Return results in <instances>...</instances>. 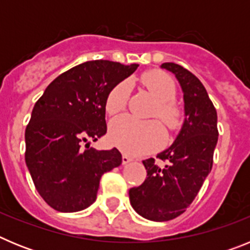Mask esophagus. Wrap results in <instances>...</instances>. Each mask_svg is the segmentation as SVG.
I'll return each instance as SVG.
<instances>
[{
	"instance_id": "1",
	"label": "esophagus",
	"mask_w": 250,
	"mask_h": 250,
	"mask_svg": "<svg viewBox=\"0 0 250 250\" xmlns=\"http://www.w3.org/2000/svg\"><path fill=\"white\" fill-rule=\"evenodd\" d=\"M131 160H132V159L130 158V156H127V155H125V154H124V155H123V164L124 165L127 164V163H130Z\"/></svg>"
}]
</instances>
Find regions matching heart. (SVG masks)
Instances as JSON below:
<instances>
[{"label":"heart","mask_w":250,"mask_h":250,"mask_svg":"<svg viewBox=\"0 0 250 250\" xmlns=\"http://www.w3.org/2000/svg\"><path fill=\"white\" fill-rule=\"evenodd\" d=\"M141 81L156 103L154 116H158L169 130H178L183 124L182 109L174 103L176 86L173 77L163 71H147ZM131 90L129 80L121 81L109 92L105 101L106 112L116 115L127 105ZM109 139L112 144L130 155H141L156 150L164 144L165 130L156 120H138L131 116H120L110 124Z\"/></svg>","instance_id":"1"}]
</instances>
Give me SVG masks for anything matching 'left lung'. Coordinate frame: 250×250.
Instances as JSON below:
<instances>
[{"mask_svg":"<svg viewBox=\"0 0 250 250\" xmlns=\"http://www.w3.org/2000/svg\"><path fill=\"white\" fill-rule=\"evenodd\" d=\"M161 67L173 72L182 86L185 120L171 146L143 161L146 179L129 190L136 213L154 222L174 219L193 203L210 173L219 135L216 110L199 79L178 63Z\"/></svg>","mask_w":250,"mask_h":250,"instance_id":"obj_1","label":"left lung"}]
</instances>
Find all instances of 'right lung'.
I'll return each instance as SVG.
<instances>
[{
	"label": "right lung",
	"mask_w": 250,
	"mask_h": 250,
	"mask_svg": "<svg viewBox=\"0 0 250 250\" xmlns=\"http://www.w3.org/2000/svg\"><path fill=\"white\" fill-rule=\"evenodd\" d=\"M138 66L107 60L80 63L57 76L35 104L25 131V160L36 190L55 210L90 207L103 174L121 164L116 147L96 150L89 140L106 134V98Z\"/></svg>",
	"instance_id": "1"
}]
</instances>
